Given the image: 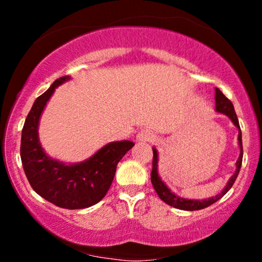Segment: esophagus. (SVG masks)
Instances as JSON below:
<instances>
[{
    "instance_id": "obj_1",
    "label": "esophagus",
    "mask_w": 262,
    "mask_h": 262,
    "mask_svg": "<svg viewBox=\"0 0 262 262\" xmlns=\"http://www.w3.org/2000/svg\"><path fill=\"white\" fill-rule=\"evenodd\" d=\"M152 133L150 130H141L137 135V141H140V143H146V141H150L152 139Z\"/></svg>"
}]
</instances>
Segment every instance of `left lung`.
<instances>
[{
  "label": "left lung",
  "mask_w": 262,
  "mask_h": 262,
  "mask_svg": "<svg viewBox=\"0 0 262 262\" xmlns=\"http://www.w3.org/2000/svg\"><path fill=\"white\" fill-rule=\"evenodd\" d=\"M215 111L219 113H223L225 116H228L231 119V122L234 123V125L239 129V135H237V140H239V146H240V156L236 161V170L234 172V175L230 177V180L228 181L227 186H225L223 191L221 193L217 194L215 197L208 198V200L203 201H193V200H186V198L179 197L177 194L172 193L169 188L166 187L164 182L161 181L160 176L158 173V151H156L155 148L152 149V170H151V183L154 186V189L158 193V196L164 201L165 203H167L171 207H175L177 209H183V210H198L203 209L206 207L210 206V204L215 203L218 200H221L222 197L227 193L228 191L231 188V186L235 182L237 175H239L240 167H242L243 162V141H242V130H240L239 121H237V117L235 111H234L233 103L228 100L227 97L222 93L219 89H215Z\"/></svg>",
  "instance_id": "8db88e82"
}]
</instances>
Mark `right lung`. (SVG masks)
<instances>
[{
	"mask_svg": "<svg viewBox=\"0 0 262 262\" xmlns=\"http://www.w3.org/2000/svg\"><path fill=\"white\" fill-rule=\"evenodd\" d=\"M70 77L62 76L33 103L22 129L20 159L32 188L50 203L66 209H82L106 196L117 164L134 146L133 141H114L80 164H62L47 156L39 143L38 124L54 90Z\"/></svg>",
	"mask_w": 262,
	"mask_h": 262,
	"instance_id": "1",
	"label": "right lung"
}]
</instances>
